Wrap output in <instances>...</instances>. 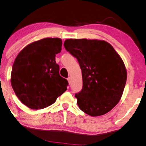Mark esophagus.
I'll return each mask as SVG.
<instances>
[{"instance_id": "esophagus-1", "label": "esophagus", "mask_w": 146, "mask_h": 146, "mask_svg": "<svg viewBox=\"0 0 146 146\" xmlns=\"http://www.w3.org/2000/svg\"><path fill=\"white\" fill-rule=\"evenodd\" d=\"M67 80H68V84H70V83H71V78L70 77H68V78H67Z\"/></svg>"}]
</instances>
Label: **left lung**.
Instances as JSON below:
<instances>
[{
	"label": "left lung",
	"instance_id": "obj_1",
	"mask_svg": "<svg viewBox=\"0 0 146 146\" xmlns=\"http://www.w3.org/2000/svg\"><path fill=\"white\" fill-rule=\"evenodd\" d=\"M64 46L82 70L83 87L75 95L80 109L93 117L109 112L120 100L126 84L121 57L104 40L67 39Z\"/></svg>",
	"mask_w": 146,
	"mask_h": 146
}]
</instances>
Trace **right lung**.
I'll use <instances>...</instances> for the list:
<instances>
[{
	"mask_svg": "<svg viewBox=\"0 0 146 146\" xmlns=\"http://www.w3.org/2000/svg\"><path fill=\"white\" fill-rule=\"evenodd\" d=\"M61 47L60 38H46L28 44L15 58L11 85L20 101L29 108H45L66 91L68 81L60 76L55 61Z\"/></svg>",
	"mask_w": 146,
	"mask_h": 146,
	"instance_id": "obj_1",
	"label": "right lung"
}]
</instances>
